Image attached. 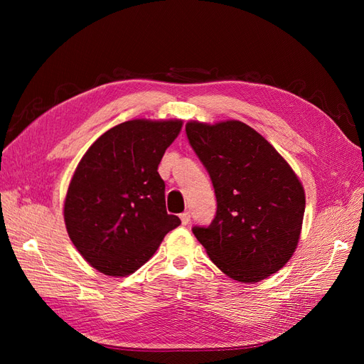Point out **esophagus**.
Listing matches in <instances>:
<instances>
[{"label":"esophagus","instance_id":"34e87169","mask_svg":"<svg viewBox=\"0 0 364 364\" xmlns=\"http://www.w3.org/2000/svg\"><path fill=\"white\" fill-rule=\"evenodd\" d=\"M190 218H191V215H190L188 211H185V213L181 214V222H182V225H188V223H190Z\"/></svg>","mask_w":364,"mask_h":364}]
</instances>
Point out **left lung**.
Here are the masks:
<instances>
[{
	"instance_id": "8db88e82",
	"label": "left lung",
	"mask_w": 364,
	"mask_h": 364,
	"mask_svg": "<svg viewBox=\"0 0 364 364\" xmlns=\"http://www.w3.org/2000/svg\"><path fill=\"white\" fill-rule=\"evenodd\" d=\"M197 158L211 178L217 211L193 234L229 278L258 282L285 266L299 241L304 188L290 165L241 121L185 126Z\"/></svg>"
}]
</instances>
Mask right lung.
Wrapping results in <instances>:
<instances>
[{
    "instance_id": "add662e5",
    "label": "right lung",
    "mask_w": 364,
    "mask_h": 364,
    "mask_svg": "<svg viewBox=\"0 0 364 364\" xmlns=\"http://www.w3.org/2000/svg\"><path fill=\"white\" fill-rule=\"evenodd\" d=\"M181 119H132L98 138L77 165L65 199L68 235L80 255L109 277H126L151 258L181 225L167 214L158 165Z\"/></svg>"
}]
</instances>
